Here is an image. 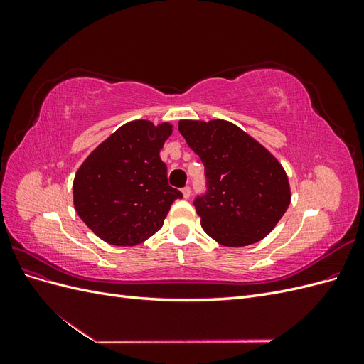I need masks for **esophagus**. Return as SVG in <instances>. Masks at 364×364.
Returning <instances> with one entry per match:
<instances>
[{
  "label": "esophagus",
  "instance_id": "esophagus-1",
  "mask_svg": "<svg viewBox=\"0 0 364 364\" xmlns=\"http://www.w3.org/2000/svg\"><path fill=\"white\" fill-rule=\"evenodd\" d=\"M182 196H183V199H190V196H191L190 186H185V188H182Z\"/></svg>",
  "mask_w": 364,
  "mask_h": 364
}]
</instances>
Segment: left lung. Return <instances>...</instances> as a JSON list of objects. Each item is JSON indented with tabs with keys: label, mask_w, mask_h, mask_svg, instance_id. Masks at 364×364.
I'll list each match as a JSON object with an SVG mask.
<instances>
[{
	"label": "left lung",
	"mask_w": 364,
	"mask_h": 364,
	"mask_svg": "<svg viewBox=\"0 0 364 364\" xmlns=\"http://www.w3.org/2000/svg\"><path fill=\"white\" fill-rule=\"evenodd\" d=\"M179 132L205 165L208 193L194 202L205 232L226 247L267 237L291 200L281 162L226 119H181Z\"/></svg>",
	"instance_id": "1"
}]
</instances>
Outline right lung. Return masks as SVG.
Segmentation results:
<instances>
[{"instance_id": "right-lung-1", "label": "right lung", "mask_w": 364, "mask_h": 364, "mask_svg": "<svg viewBox=\"0 0 364 364\" xmlns=\"http://www.w3.org/2000/svg\"><path fill=\"white\" fill-rule=\"evenodd\" d=\"M173 124L134 119L97 146L77 170L73 202L92 232L112 246H135L162 228L182 193L159 156Z\"/></svg>"}]
</instances>
